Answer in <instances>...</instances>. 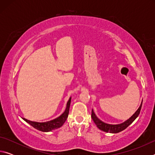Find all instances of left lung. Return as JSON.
I'll return each mask as SVG.
<instances>
[{"instance_id": "1", "label": "left lung", "mask_w": 155, "mask_h": 155, "mask_svg": "<svg viewBox=\"0 0 155 155\" xmlns=\"http://www.w3.org/2000/svg\"><path fill=\"white\" fill-rule=\"evenodd\" d=\"M141 106H142V102H141L140 107H139L138 109L135 111V114H133L129 119L126 120L124 122L122 123V124H107V123L103 122V121H101V120L98 118V117L96 115L95 113L94 112L93 109L92 111H91V118H92L93 121L94 122V123H95L96 125L97 126V127H98L100 130L104 131V132H107V133H117L119 132H121V131H122L123 130H124L125 128H127L128 126L132 124L133 121L137 118L140 113Z\"/></svg>"}]
</instances>
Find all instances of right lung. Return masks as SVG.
Instances as JSON below:
<instances>
[{"label":"right lung","mask_w":155,"mask_h":155,"mask_svg":"<svg viewBox=\"0 0 155 155\" xmlns=\"http://www.w3.org/2000/svg\"><path fill=\"white\" fill-rule=\"evenodd\" d=\"M70 103H71V97H70L69 101H68L66 108H65V111L57 118L52 120L51 121L45 122H33L31 120H27L25 118H22L25 122H27L28 124L32 126L36 129L42 131V132H49L54 129H57L58 128L62 127L63 124H64L65 120H67L68 114H69V109L70 106Z\"/></svg>","instance_id":"add662e5"}]
</instances>
